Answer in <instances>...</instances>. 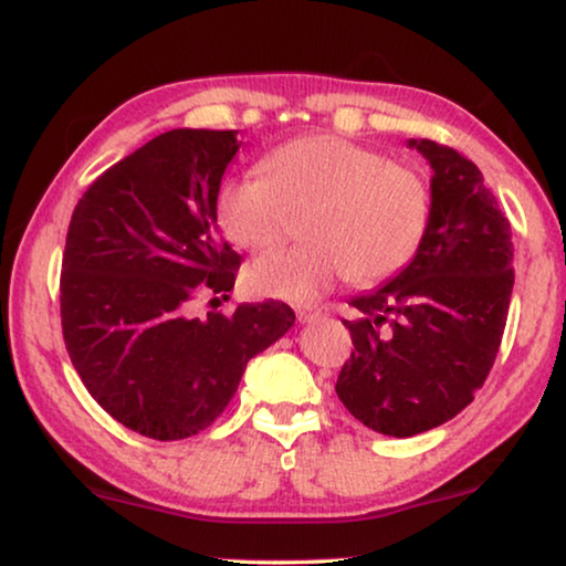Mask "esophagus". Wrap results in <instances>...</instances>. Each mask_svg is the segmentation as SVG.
<instances>
[{"mask_svg":"<svg viewBox=\"0 0 566 566\" xmlns=\"http://www.w3.org/2000/svg\"><path fill=\"white\" fill-rule=\"evenodd\" d=\"M296 316H298V322H304V324H308V322H316L322 316V308H314V306H298L296 308Z\"/></svg>","mask_w":566,"mask_h":566,"instance_id":"1","label":"esophagus"}]
</instances>
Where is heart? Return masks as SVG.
Masks as SVG:
<instances>
[{
	"instance_id": "heart-1",
	"label": "heart",
	"mask_w": 566,
	"mask_h": 566,
	"mask_svg": "<svg viewBox=\"0 0 566 566\" xmlns=\"http://www.w3.org/2000/svg\"><path fill=\"white\" fill-rule=\"evenodd\" d=\"M216 211L231 242L250 252L281 244L291 213L308 211V244L265 254L244 275L260 296L306 304L347 275L376 283L399 273L428 229L430 190L389 154L319 134L277 146L262 159V175L223 182Z\"/></svg>"
}]
</instances>
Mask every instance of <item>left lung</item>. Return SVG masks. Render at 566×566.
Instances as JSON below:
<instances>
[{
	"mask_svg": "<svg viewBox=\"0 0 566 566\" xmlns=\"http://www.w3.org/2000/svg\"><path fill=\"white\" fill-rule=\"evenodd\" d=\"M428 159L430 221L415 258L350 304L355 350L337 397L355 420L412 438L474 401L497 358L513 296V231L474 161L451 146L409 138Z\"/></svg>",
	"mask_w": 566,
	"mask_h": 566,
	"instance_id": "1",
	"label": "left lung"
}]
</instances>
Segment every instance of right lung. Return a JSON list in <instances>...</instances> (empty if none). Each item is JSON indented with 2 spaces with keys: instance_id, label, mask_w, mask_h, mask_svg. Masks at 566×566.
I'll use <instances>...</instances> for the list:
<instances>
[{
  "instance_id": "obj_1",
  "label": "right lung",
  "mask_w": 566,
  "mask_h": 566,
  "mask_svg": "<svg viewBox=\"0 0 566 566\" xmlns=\"http://www.w3.org/2000/svg\"><path fill=\"white\" fill-rule=\"evenodd\" d=\"M237 130L175 128L97 177L80 198L61 268L64 343L92 399L154 440L198 436L254 355L296 314L283 301L192 316L227 298L239 254L219 237L221 177Z\"/></svg>"
}]
</instances>
